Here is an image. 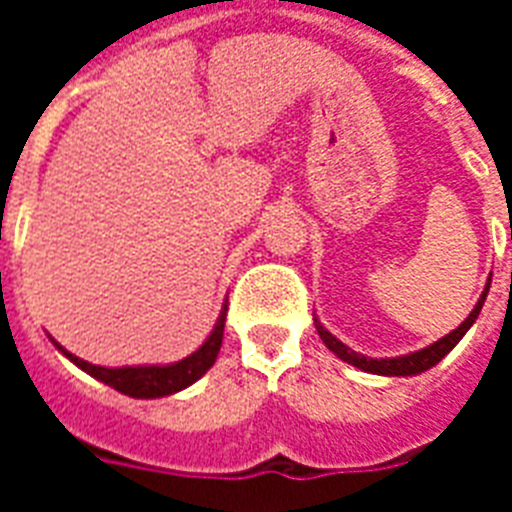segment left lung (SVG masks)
Masks as SVG:
<instances>
[{"label":"left lung","mask_w":512,"mask_h":512,"mask_svg":"<svg viewBox=\"0 0 512 512\" xmlns=\"http://www.w3.org/2000/svg\"><path fill=\"white\" fill-rule=\"evenodd\" d=\"M492 284V281H489ZM489 284H486V289L481 292V297H478L476 308L470 311V316L465 321H462L460 327L452 329L449 335L441 337V340H436L433 345H428V348L422 350H414V353H406V356H396V358H369L364 356V353H356V350H350L345 342L337 340L329 329L321 327V321L313 316V321H316V329H319V337L324 340V345H327L332 353H335L337 358H342L345 364H353L356 369H361V372H369V374H382V377H412V374H422L428 372L430 366H436L441 358L449 353V350L457 345V342L465 337V332H468L473 324H476L478 313H481V308H484V300L486 295H489Z\"/></svg>","instance_id":"1"}]
</instances>
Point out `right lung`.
Listing matches in <instances>:
<instances>
[{
	"mask_svg": "<svg viewBox=\"0 0 512 512\" xmlns=\"http://www.w3.org/2000/svg\"><path fill=\"white\" fill-rule=\"evenodd\" d=\"M225 313H228V305H223V311L217 316L215 329L209 332V337L204 340L199 350H193L191 356H185L183 361H175V364H148V366H98L84 361V358L68 353L63 345L55 342V348L74 361L82 372H87L95 380L106 382L108 388L119 390L124 396L132 398H162L172 396L177 390L188 388L193 382L204 377L209 372V366L215 364L217 353H220V345H223V329H225Z\"/></svg>",
	"mask_w": 512,
	"mask_h": 512,
	"instance_id": "right-lung-1",
	"label": "right lung"
}]
</instances>
